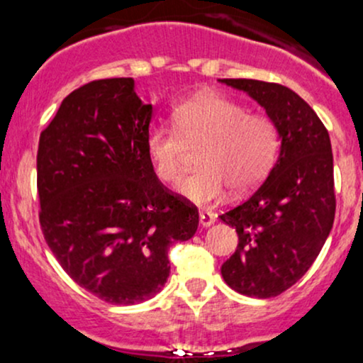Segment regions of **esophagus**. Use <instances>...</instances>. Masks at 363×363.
I'll return each instance as SVG.
<instances>
[{"mask_svg":"<svg viewBox=\"0 0 363 363\" xmlns=\"http://www.w3.org/2000/svg\"><path fill=\"white\" fill-rule=\"evenodd\" d=\"M215 222V215L212 212H208V210H201L200 212V224L203 227H208L212 225Z\"/></svg>","mask_w":363,"mask_h":363,"instance_id":"esophagus-1","label":"esophagus"}]
</instances>
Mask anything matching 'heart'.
Masks as SVG:
<instances>
[{"instance_id":"1","label":"heart","mask_w":363,"mask_h":363,"mask_svg":"<svg viewBox=\"0 0 363 363\" xmlns=\"http://www.w3.org/2000/svg\"><path fill=\"white\" fill-rule=\"evenodd\" d=\"M174 129L151 127L146 153L157 177L175 182L182 174L188 146L203 143L196 172L182 179L177 191L186 200L210 203L227 186L241 194L257 188L277 158L279 127L265 113L215 93H200L174 108Z\"/></svg>"}]
</instances>
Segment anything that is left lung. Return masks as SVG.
I'll list each match as a JSON object with an SVG mask.
<instances>
[{
    "mask_svg": "<svg viewBox=\"0 0 363 363\" xmlns=\"http://www.w3.org/2000/svg\"><path fill=\"white\" fill-rule=\"evenodd\" d=\"M248 93L277 123L281 153L269 177L220 220L236 229V252L222 277L234 291L274 298L305 276L336 213L330 139L312 106L289 87L255 79H220Z\"/></svg>",
    "mask_w": 363,
    "mask_h": 363,
    "instance_id": "8db88e82",
    "label": "left lung"
}]
</instances>
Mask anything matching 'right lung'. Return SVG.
Here are the masks:
<instances>
[{
    "instance_id": "right-lung-1",
    "label": "right lung",
    "mask_w": 363,
    "mask_h": 363,
    "mask_svg": "<svg viewBox=\"0 0 363 363\" xmlns=\"http://www.w3.org/2000/svg\"><path fill=\"white\" fill-rule=\"evenodd\" d=\"M153 108L130 77L99 79L62 101L39 138V222L62 269L113 305L157 294L169 248L198 229V208L158 181L146 153Z\"/></svg>"
}]
</instances>
